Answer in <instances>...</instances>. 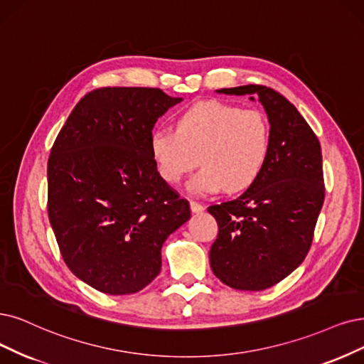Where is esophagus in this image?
I'll return each mask as SVG.
<instances>
[{
	"label": "esophagus",
	"mask_w": 364,
	"mask_h": 364,
	"mask_svg": "<svg viewBox=\"0 0 364 364\" xmlns=\"http://www.w3.org/2000/svg\"><path fill=\"white\" fill-rule=\"evenodd\" d=\"M191 210L193 213H203L204 211V205L196 203V200H191Z\"/></svg>",
	"instance_id": "1"
}]
</instances>
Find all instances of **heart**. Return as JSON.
Returning <instances> with one entry per match:
<instances>
[{
    "mask_svg": "<svg viewBox=\"0 0 364 364\" xmlns=\"http://www.w3.org/2000/svg\"><path fill=\"white\" fill-rule=\"evenodd\" d=\"M160 177L177 184L196 164L193 193L246 189L258 178L270 154L272 127L258 109L219 100L199 102L177 119L175 132L156 130L150 139ZM198 160H196V157Z\"/></svg>",
    "mask_w": 364,
    "mask_h": 364,
    "instance_id": "b5f03b06",
    "label": "heart"
}]
</instances>
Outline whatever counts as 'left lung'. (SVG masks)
Returning <instances> with one entry per match:
<instances>
[{"mask_svg":"<svg viewBox=\"0 0 364 364\" xmlns=\"http://www.w3.org/2000/svg\"><path fill=\"white\" fill-rule=\"evenodd\" d=\"M218 92L258 97L270 121L272 146L245 193L208 207L219 225L210 265L228 287L262 291L289 276L312 246L326 195L321 145L297 107L276 90L243 85Z\"/></svg>","mask_w":364,"mask_h":364,"instance_id":"1","label":"left lung"}]
</instances>
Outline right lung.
<instances>
[{"instance_id":"1","label":"right lung","mask_w":364,"mask_h":364,"mask_svg":"<svg viewBox=\"0 0 364 364\" xmlns=\"http://www.w3.org/2000/svg\"><path fill=\"white\" fill-rule=\"evenodd\" d=\"M180 97L103 87L77 102L50 148L48 214L70 272L105 294L144 289L164 241L189 220V200L160 177L150 139Z\"/></svg>"}]
</instances>
